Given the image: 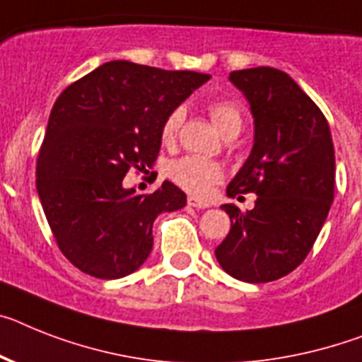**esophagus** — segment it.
Masks as SVG:
<instances>
[{
	"label": "esophagus",
	"mask_w": 362,
	"mask_h": 362,
	"mask_svg": "<svg viewBox=\"0 0 362 362\" xmlns=\"http://www.w3.org/2000/svg\"><path fill=\"white\" fill-rule=\"evenodd\" d=\"M187 206H193V208L204 209V208H209V202H206V200H200V199H197V197L189 195V197H187Z\"/></svg>",
	"instance_id": "34e87169"
}]
</instances>
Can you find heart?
<instances>
[{
    "mask_svg": "<svg viewBox=\"0 0 362 362\" xmlns=\"http://www.w3.org/2000/svg\"><path fill=\"white\" fill-rule=\"evenodd\" d=\"M208 114L224 138H235L241 132L245 117L241 106L230 99H217L208 106ZM182 121H184V108L176 106L169 114L160 129V138L163 145H173L178 138ZM167 175L182 189L189 191L193 195H206L211 186L223 180L224 169L218 162L204 160L199 156H180L167 165Z\"/></svg>",
    "mask_w": 362,
    "mask_h": 362,
    "instance_id": "b5f03b06",
    "label": "heart"
}]
</instances>
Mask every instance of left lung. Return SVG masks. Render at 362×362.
<instances>
[{
  "label": "left lung",
  "mask_w": 362,
  "mask_h": 362,
  "mask_svg": "<svg viewBox=\"0 0 362 362\" xmlns=\"http://www.w3.org/2000/svg\"><path fill=\"white\" fill-rule=\"evenodd\" d=\"M254 115V147L228 195L256 193L250 211L224 204L230 232L215 248L224 272L267 284L293 272L311 252L335 195V148L326 115L287 73H230Z\"/></svg>",
  "instance_id": "8db88e82"
}]
</instances>
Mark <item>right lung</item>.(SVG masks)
Here are the masks:
<instances>
[{
  "label": "right lung",
  "instance_id": "right-lung-1",
  "mask_svg": "<svg viewBox=\"0 0 362 362\" xmlns=\"http://www.w3.org/2000/svg\"><path fill=\"white\" fill-rule=\"evenodd\" d=\"M208 78L112 60L60 93L36 160V189L71 265L101 279L144 265L154 218L184 208L186 193L165 180L139 195L123 178L156 162L165 115Z\"/></svg>",
  "mask_w": 362,
  "mask_h": 362
}]
</instances>
